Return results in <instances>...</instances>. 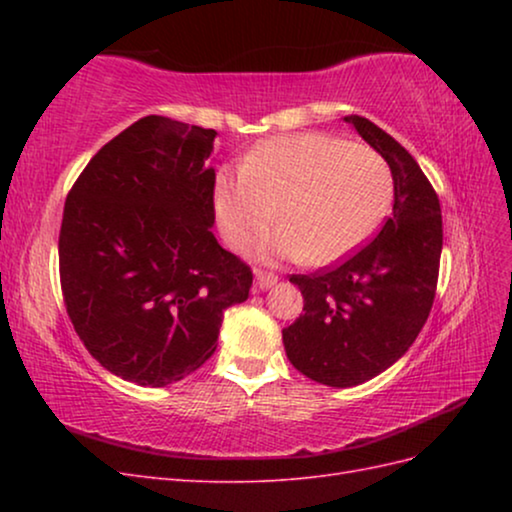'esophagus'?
I'll return each mask as SVG.
<instances>
[{"instance_id": "34e87169", "label": "esophagus", "mask_w": 512, "mask_h": 512, "mask_svg": "<svg viewBox=\"0 0 512 512\" xmlns=\"http://www.w3.org/2000/svg\"><path fill=\"white\" fill-rule=\"evenodd\" d=\"M275 284H277V277H275L273 273L256 269V288L267 290V288H271V286H275Z\"/></svg>"}]
</instances>
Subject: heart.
I'll list each match as a JSON object with an SVG mask.
<instances>
[{
	"mask_svg": "<svg viewBox=\"0 0 512 512\" xmlns=\"http://www.w3.org/2000/svg\"><path fill=\"white\" fill-rule=\"evenodd\" d=\"M393 194L380 153L322 134L275 136L247 153L243 166L215 177V218L232 245L273 222L258 241L265 258L329 265L378 226Z\"/></svg>",
	"mask_w": 512,
	"mask_h": 512,
	"instance_id": "b5f03b06",
	"label": "heart"
}]
</instances>
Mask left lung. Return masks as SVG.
<instances>
[{"label": "left lung", "instance_id": "8db88e82", "mask_svg": "<svg viewBox=\"0 0 512 512\" xmlns=\"http://www.w3.org/2000/svg\"><path fill=\"white\" fill-rule=\"evenodd\" d=\"M344 119L389 164L393 213L342 265L290 275L305 314L282 331L288 361L337 389L376 378L414 344L436 297L442 254L440 200L421 166L376 123Z\"/></svg>", "mask_w": 512, "mask_h": 512}]
</instances>
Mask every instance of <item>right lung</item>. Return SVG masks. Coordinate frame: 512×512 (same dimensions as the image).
<instances>
[{
    "label": "right lung",
    "instance_id": "right-lung-1",
    "mask_svg": "<svg viewBox=\"0 0 512 512\" xmlns=\"http://www.w3.org/2000/svg\"><path fill=\"white\" fill-rule=\"evenodd\" d=\"M215 130L149 115L108 141L68 192L61 294L76 335L141 386L190 376L218 348L252 269L213 237Z\"/></svg>",
    "mask_w": 512,
    "mask_h": 512
}]
</instances>
